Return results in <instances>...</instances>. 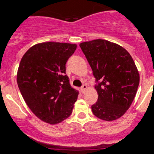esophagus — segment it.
<instances>
[{
	"label": "esophagus",
	"mask_w": 154,
	"mask_h": 154,
	"mask_svg": "<svg viewBox=\"0 0 154 154\" xmlns=\"http://www.w3.org/2000/svg\"><path fill=\"white\" fill-rule=\"evenodd\" d=\"M87 88H88V86L86 85H83L82 87H81V91H82V93H84V91H85Z\"/></svg>",
	"instance_id": "34e87169"
}]
</instances>
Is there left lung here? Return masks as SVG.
Returning <instances> with one entry per match:
<instances>
[{
	"mask_svg": "<svg viewBox=\"0 0 154 154\" xmlns=\"http://www.w3.org/2000/svg\"><path fill=\"white\" fill-rule=\"evenodd\" d=\"M96 82L98 100L91 109L106 121L123 116L137 94L140 74L131 55L123 47L104 39L80 43Z\"/></svg>",
	"mask_w": 154,
	"mask_h": 154,
	"instance_id": "left-lung-1",
	"label": "left lung"
}]
</instances>
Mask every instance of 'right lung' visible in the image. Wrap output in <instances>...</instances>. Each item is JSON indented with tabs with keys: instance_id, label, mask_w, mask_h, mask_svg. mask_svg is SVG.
Here are the masks:
<instances>
[{
	"instance_id": "1",
	"label": "right lung",
	"mask_w": 154,
	"mask_h": 154,
	"mask_svg": "<svg viewBox=\"0 0 154 154\" xmlns=\"http://www.w3.org/2000/svg\"><path fill=\"white\" fill-rule=\"evenodd\" d=\"M77 45L60 42L36 44L24 54L17 81L22 96L33 114L52 125L72 114L78 91L71 87L66 63Z\"/></svg>"
}]
</instances>
